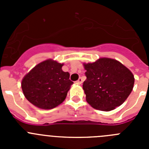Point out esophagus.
Returning <instances> with one entry per match:
<instances>
[{
  "instance_id": "obj_1",
  "label": "esophagus",
  "mask_w": 149,
  "mask_h": 149,
  "mask_svg": "<svg viewBox=\"0 0 149 149\" xmlns=\"http://www.w3.org/2000/svg\"><path fill=\"white\" fill-rule=\"evenodd\" d=\"M82 82H83V79L81 78V77H79L78 80L76 81V83H77V84H82Z\"/></svg>"
}]
</instances>
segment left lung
Segmentation results:
<instances>
[{
    "label": "left lung",
    "mask_w": 149,
    "mask_h": 149,
    "mask_svg": "<svg viewBox=\"0 0 149 149\" xmlns=\"http://www.w3.org/2000/svg\"><path fill=\"white\" fill-rule=\"evenodd\" d=\"M86 80L83 84L88 103L96 110L110 111L131 94L134 77L128 68L113 59L100 58L84 63Z\"/></svg>",
    "instance_id": "1"
}]
</instances>
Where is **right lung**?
Listing matches in <instances>:
<instances>
[{"mask_svg": "<svg viewBox=\"0 0 149 149\" xmlns=\"http://www.w3.org/2000/svg\"><path fill=\"white\" fill-rule=\"evenodd\" d=\"M63 64L52 60L36 65L22 81L25 98L39 108L49 110L65 99L73 82L68 72L62 70Z\"/></svg>", "mask_w": 149, "mask_h": 149, "instance_id": "add662e5", "label": "right lung"}]
</instances>
